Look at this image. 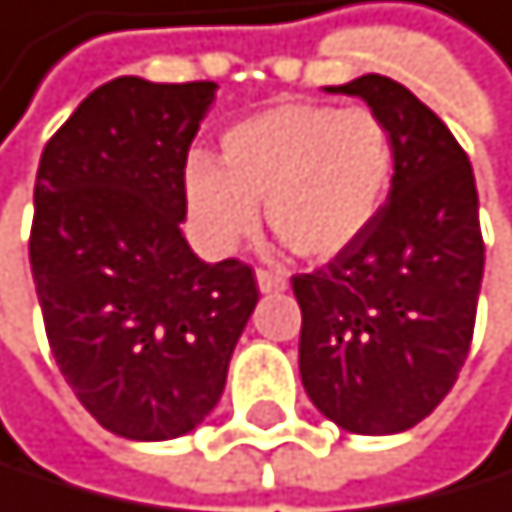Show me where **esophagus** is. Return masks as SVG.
Masks as SVG:
<instances>
[{
    "instance_id": "1",
    "label": "esophagus",
    "mask_w": 512,
    "mask_h": 512,
    "mask_svg": "<svg viewBox=\"0 0 512 512\" xmlns=\"http://www.w3.org/2000/svg\"><path fill=\"white\" fill-rule=\"evenodd\" d=\"M258 287L264 294H277V290L287 287V277L281 271H271V267H258Z\"/></svg>"
}]
</instances>
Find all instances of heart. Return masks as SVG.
Wrapping results in <instances>:
<instances>
[{"instance_id": "b5f03b06", "label": "heart", "mask_w": 512, "mask_h": 512, "mask_svg": "<svg viewBox=\"0 0 512 512\" xmlns=\"http://www.w3.org/2000/svg\"><path fill=\"white\" fill-rule=\"evenodd\" d=\"M395 140L369 107L281 104L235 123L222 159L182 166L186 209L212 251H235L261 222L307 261H330L366 235L389 199Z\"/></svg>"}]
</instances>
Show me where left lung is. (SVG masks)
<instances>
[{"label":"left lung","instance_id":"left-lung-1","mask_svg":"<svg viewBox=\"0 0 512 512\" xmlns=\"http://www.w3.org/2000/svg\"><path fill=\"white\" fill-rule=\"evenodd\" d=\"M330 94L362 97L395 140L389 202L356 245L294 274L300 379L353 435H395L441 405L471 349L484 235L471 159L435 110L392 77Z\"/></svg>","mask_w":512,"mask_h":512}]
</instances>
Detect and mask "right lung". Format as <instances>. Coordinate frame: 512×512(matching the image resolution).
<instances>
[{
    "mask_svg": "<svg viewBox=\"0 0 512 512\" xmlns=\"http://www.w3.org/2000/svg\"><path fill=\"white\" fill-rule=\"evenodd\" d=\"M215 100L212 81L97 87L45 143L28 261L48 346L107 431L166 441L222 398L258 303L238 258L192 254L182 166Z\"/></svg>",
    "mask_w": 512,
    "mask_h": 512,
    "instance_id": "add662e5",
    "label": "right lung"
}]
</instances>
